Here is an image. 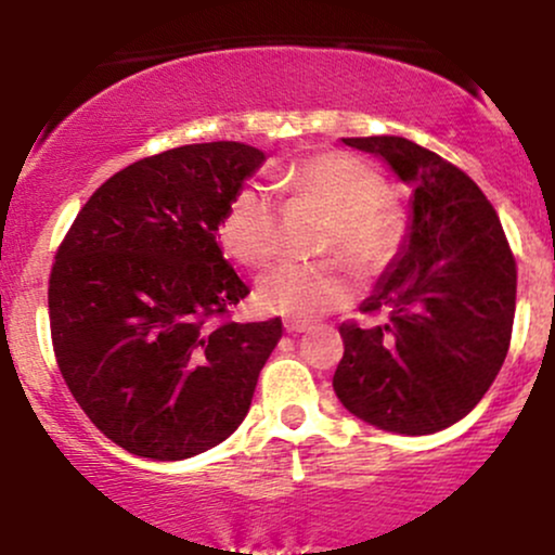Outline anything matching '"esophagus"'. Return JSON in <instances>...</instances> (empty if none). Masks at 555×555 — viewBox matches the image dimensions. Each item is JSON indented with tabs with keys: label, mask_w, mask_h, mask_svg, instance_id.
Segmentation results:
<instances>
[{
	"label": "esophagus",
	"mask_w": 555,
	"mask_h": 555,
	"mask_svg": "<svg viewBox=\"0 0 555 555\" xmlns=\"http://www.w3.org/2000/svg\"><path fill=\"white\" fill-rule=\"evenodd\" d=\"M284 328L286 334H302V331H308L310 326L305 321H297V318H289V321H284Z\"/></svg>",
	"instance_id": "obj_1"
}]
</instances>
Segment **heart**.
<instances>
[{
	"instance_id": "1",
	"label": "heart",
	"mask_w": 555,
	"mask_h": 555,
	"mask_svg": "<svg viewBox=\"0 0 555 555\" xmlns=\"http://www.w3.org/2000/svg\"><path fill=\"white\" fill-rule=\"evenodd\" d=\"M276 184L334 214L323 247L347 256L358 269H378L397 247L399 216L380 201L384 180L362 158L347 151H323L292 167ZM219 240L229 256L250 269H260L276 256V208L260 184H242L229 197L219 221ZM352 292V276L341 260H284L258 279L256 299L266 313L310 321L347 305Z\"/></svg>"
}]
</instances>
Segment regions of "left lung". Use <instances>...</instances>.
<instances>
[{
    "label": "left lung",
    "instance_id": "1",
    "mask_svg": "<svg viewBox=\"0 0 555 555\" xmlns=\"http://www.w3.org/2000/svg\"><path fill=\"white\" fill-rule=\"evenodd\" d=\"M412 188L410 227L365 313L341 323L336 397L354 417L404 436L460 423L486 397L512 341L517 263L482 190L433 151L397 135L341 138Z\"/></svg>",
    "mask_w": 555,
    "mask_h": 555
}]
</instances>
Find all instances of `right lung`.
<instances>
[{
	"mask_svg": "<svg viewBox=\"0 0 555 555\" xmlns=\"http://www.w3.org/2000/svg\"><path fill=\"white\" fill-rule=\"evenodd\" d=\"M263 162L234 140L140 158L88 197L56 250V365L95 428L130 454H203L250 410L282 321H219L250 289L216 232Z\"/></svg>",
	"mask_w": 555,
	"mask_h": 555,
	"instance_id": "obj_1",
	"label": "right lung"
}]
</instances>
